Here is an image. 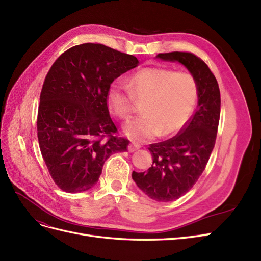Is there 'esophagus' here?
<instances>
[{"instance_id": "esophagus-1", "label": "esophagus", "mask_w": 261, "mask_h": 261, "mask_svg": "<svg viewBox=\"0 0 261 261\" xmlns=\"http://www.w3.org/2000/svg\"><path fill=\"white\" fill-rule=\"evenodd\" d=\"M138 149H140V145L135 144V143H133L128 146V151L129 152H135V151H137Z\"/></svg>"}]
</instances>
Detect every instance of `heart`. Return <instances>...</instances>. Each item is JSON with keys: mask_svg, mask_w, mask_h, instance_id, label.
<instances>
[{"mask_svg": "<svg viewBox=\"0 0 261 261\" xmlns=\"http://www.w3.org/2000/svg\"><path fill=\"white\" fill-rule=\"evenodd\" d=\"M128 88L113 83L107 93L108 107L120 120H128L135 100L145 102L141 115L125 126L126 136L135 141L174 135L191 117L198 87L192 74L163 67H146L128 81Z\"/></svg>", "mask_w": 261, "mask_h": 261, "instance_id": "obj_1", "label": "heart"}]
</instances>
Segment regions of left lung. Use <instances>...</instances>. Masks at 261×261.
I'll return each mask as SVG.
<instances>
[{
  "label": "left lung",
  "instance_id": "8db88e82",
  "mask_svg": "<svg viewBox=\"0 0 261 261\" xmlns=\"http://www.w3.org/2000/svg\"><path fill=\"white\" fill-rule=\"evenodd\" d=\"M156 58L179 62L194 76L198 87V106L180 132L168 140L149 145L151 168L134 171L132 177L150 198L169 202L184 196L206 169L216 144L220 120L219 85L209 66L191 52L159 53Z\"/></svg>",
  "mask_w": 261,
  "mask_h": 261
}]
</instances>
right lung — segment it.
I'll return each mask as SVG.
<instances>
[{"label":"right lung","mask_w":261,"mask_h":261,"mask_svg":"<svg viewBox=\"0 0 261 261\" xmlns=\"http://www.w3.org/2000/svg\"><path fill=\"white\" fill-rule=\"evenodd\" d=\"M138 60L103 44L83 43L62 53L46 74L37 130L50 175L66 193L97 184L108 158L127 151L107 103L109 87Z\"/></svg>","instance_id":"add662e5"}]
</instances>
